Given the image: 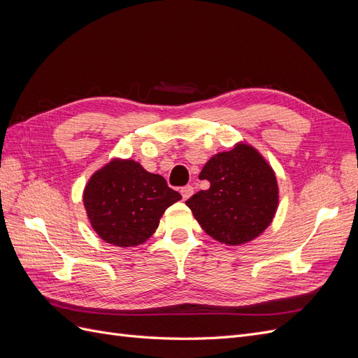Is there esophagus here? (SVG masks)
I'll use <instances>...</instances> for the list:
<instances>
[{"label":"esophagus","mask_w":358,"mask_h":358,"mask_svg":"<svg viewBox=\"0 0 358 358\" xmlns=\"http://www.w3.org/2000/svg\"><path fill=\"white\" fill-rule=\"evenodd\" d=\"M180 194H182V199L183 200H188L192 194H194V188L191 185H187V187H182L180 188Z\"/></svg>","instance_id":"esophagus-1"}]
</instances>
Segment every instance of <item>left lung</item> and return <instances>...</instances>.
Wrapping results in <instances>:
<instances>
[{"instance_id": "8db88e82", "label": "left lung", "mask_w": 358, "mask_h": 358, "mask_svg": "<svg viewBox=\"0 0 358 358\" xmlns=\"http://www.w3.org/2000/svg\"><path fill=\"white\" fill-rule=\"evenodd\" d=\"M210 182L185 203L201 229L225 245H243L262 234L278 208L275 171L252 146L236 145L213 155L200 173Z\"/></svg>"}]
</instances>
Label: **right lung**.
<instances>
[{
    "instance_id": "right-lung-1",
    "label": "right lung",
    "mask_w": 358,
    "mask_h": 358,
    "mask_svg": "<svg viewBox=\"0 0 358 358\" xmlns=\"http://www.w3.org/2000/svg\"><path fill=\"white\" fill-rule=\"evenodd\" d=\"M166 179L131 159H113L90 179L83 204L92 229L107 243L128 248L155 233L169 206L180 200Z\"/></svg>"
}]
</instances>
